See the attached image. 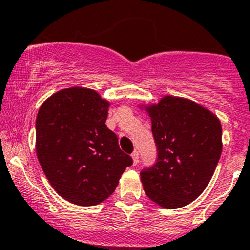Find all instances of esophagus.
Masks as SVG:
<instances>
[{"label": "esophagus", "instance_id": "34e87169", "mask_svg": "<svg viewBox=\"0 0 250 250\" xmlns=\"http://www.w3.org/2000/svg\"><path fill=\"white\" fill-rule=\"evenodd\" d=\"M132 161H133V166H136V165L138 164V159H140V154H138L137 150H135L132 153Z\"/></svg>", "mask_w": 250, "mask_h": 250}]
</instances>
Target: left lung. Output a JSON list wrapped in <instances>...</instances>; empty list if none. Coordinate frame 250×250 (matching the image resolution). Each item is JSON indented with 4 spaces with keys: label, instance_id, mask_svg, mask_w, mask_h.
Here are the masks:
<instances>
[{
    "label": "left lung",
    "instance_id": "8db88e82",
    "mask_svg": "<svg viewBox=\"0 0 250 250\" xmlns=\"http://www.w3.org/2000/svg\"><path fill=\"white\" fill-rule=\"evenodd\" d=\"M140 108L150 117L158 146L156 164L141 172L144 192L166 209L184 207L207 188L220 159L219 118L192 100L172 95Z\"/></svg>",
    "mask_w": 250,
    "mask_h": 250
}]
</instances>
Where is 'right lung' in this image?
Instances as JSON below:
<instances>
[{"label":"right lung","instance_id":"obj_1","mask_svg":"<svg viewBox=\"0 0 250 250\" xmlns=\"http://www.w3.org/2000/svg\"><path fill=\"white\" fill-rule=\"evenodd\" d=\"M109 106L95 90L72 86L51 95L38 110V161L54 190L74 205L104 201L132 165L104 124Z\"/></svg>","mask_w":250,"mask_h":250}]
</instances>
